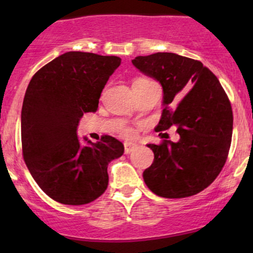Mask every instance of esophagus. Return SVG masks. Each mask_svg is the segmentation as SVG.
Instances as JSON below:
<instances>
[{"instance_id": "34e87169", "label": "esophagus", "mask_w": 253, "mask_h": 253, "mask_svg": "<svg viewBox=\"0 0 253 253\" xmlns=\"http://www.w3.org/2000/svg\"><path fill=\"white\" fill-rule=\"evenodd\" d=\"M124 146H125V153L128 155V153L132 152V151H134L136 147H138V145L135 143H128V141H127V143L124 144Z\"/></svg>"}]
</instances>
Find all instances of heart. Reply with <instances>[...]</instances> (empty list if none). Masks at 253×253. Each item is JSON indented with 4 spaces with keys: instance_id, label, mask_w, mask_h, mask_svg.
I'll return each mask as SVG.
<instances>
[{
    "instance_id": "1",
    "label": "heart",
    "mask_w": 253,
    "mask_h": 253,
    "mask_svg": "<svg viewBox=\"0 0 253 253\" xmlns=\"http://www.w3.org/2000/svg\"><path fill=\"white\" fill-rule=\"evenodd\" d=\"M141 81H150V80H146V78H138V80L134 81V83L135 82H141ZM123 134L125 136H132L133 135V130L128 128V127H125V128L123 129Z\"/></svg>"
}]
</instances>
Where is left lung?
<instances>
[{
	"instance_id": "8db88e82",
	"label": "left lung",
	"mask_w": 253,
	"mask_h": 253,
	"mask_svg": "<svg viewBox=\"0 0 253 253\" xmlns=\"http://www.w3.org/2000/svg\"><path fill=\"white\" fill-rule=\"evenodd\" d=\"M132 64L163 88L156 130L176 127L178 141L147 144L155 153L143 177L167 199L193 196L213 183L227 159L233 129L229 100L215 75L199 60L170 52L139 56Z\"/></svg>"
}]
</instances>
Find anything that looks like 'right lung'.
<instances>
[{"instance_id":"add662e5","label":"right lung","mask_w":253,"mask_h":253,"mask_svg":"<svg viewBox=\"0 0 253 253\" xmlns=\"http://www.w3.org/2000/svg\"><path fill=\"white\" fill-rule=\"evenodd\" d=\"M121 64L115 56L71 51L32 77L21 110L22 155L42 190L63 205L94 201L108 187L107 168L124 155V144L106 135L81 144L77 126L96 112L101 92Z\"/></svg>"}]
</instances>
